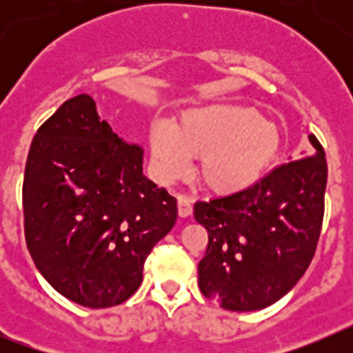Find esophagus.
I'll list each match as a JSON object with an SVG mask.
<instances>
[{
  "instance_id": "34e87169",
  "label": "esophagus",
  "mask_w": 353,
  "mask_h": 353,
  "mask_svg": "<svg viewBox=\"0 0 353 353\" xmlns=\"http://www.w3.org/2000/svg\"><path fill=\"white\" fill-rule=\"evenodd\" d=\"M179 214L180 217H189L192 214V199L185 194H179Z\"/></svg>"
}]
</instances>
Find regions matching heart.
Listing matches in <instances>:
<instances>
[{
    "label": "heart",
    "mask_w": 353,
    "mask_h": 353,
    "mask_svg": "<svg viewBox=\"0 0 353 353\" xmlns=\"http://www.w3.org/2000/svg\"><path fill=\"white\" fill-rule=\"evenodd\" d=\"M152 159L162 179H176L199 159L208 191L233 194L263 176L281 150V132L252 108L212 104L191 109L176 125L159 121L150 132Z\"/></svg>",
    "instance_id": "obj_1"
}]
</instances>
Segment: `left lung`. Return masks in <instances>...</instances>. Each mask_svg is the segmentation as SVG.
<instances>
[{
  "instance_id": "left-lung-1",
  "label": "left lung",
  "mask_w": 353,
  "mask_h": 353,
  "mask_svg": "<svg viewBox=\"0 0 353 353\" xmlns=\"http://www.w3.org/2000/svg\"><path fill=\"white\" fill-rule=\"evenodd\" d=\"M310 157L286 162L235 194L196 201L208 232L198 285L223 310L254 311L286 295L316 251L325 207L327 162L310 134Z\"/></svg>"
}]
</instances>
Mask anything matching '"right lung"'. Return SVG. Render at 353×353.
Masks as SVG:
<instances>
[{
  "instance_id": "1",
  "label": "right lung",
  "mask_w": 353,
  "mask_h": 353,
  "mask_svg": "<svg viewBox=\"0 0 353 353\" xmlns=\"http://www.w3.org/2000/svg\"><path fill=\"white\" fill-rule=\"evenodd\" d=\"M31 258L63 297L93 310L125 302L174 226L176 199L143 174V148L120 139L83 93L43 121L23 182Z\"/></svg>"
}]
</instances>
